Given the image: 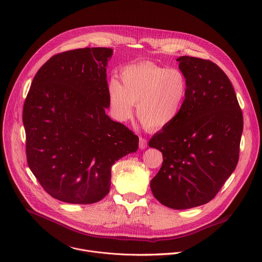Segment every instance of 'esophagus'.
Returning a JSON list of instances; mask_svg holds the SVG:
<instances>
[{
  "label": "esophagus",
  "instance_id": "esophagus-1",
  "mask_svg": "<svg viewBox=\"0 0 262 262\" xmlns=\"http://www.w3.org/2000/svg\"><path fill=\"white\" fill-rule=\"evenodd\" d=\"M139 146H140V149H146L147 148V140L144 139V138H140V141H139Z\"/></svg>",
  "mask_w": 262,
  "mask_h": 262
}]
</instances>
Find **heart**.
I'll return each instance as SVG.
<instances>
[{
    "label": "heart",
    "instance_id": "1",
    "mask_svg": "<svg viewBox=\"0 0 262 262\" xmlns=\"http://www.w3.org/2000/svg\"><path fill=\"white\" fill-rule=\"evenodd\" d=\"M120 78L121 84L111 79L108 85L110 109L117 120L129 119L134 105L139 120L149 129L163 128L179 117L189 89L181 70L138 63L123 67Z\"/></svg>",
    "mask_w": 262,
    "mask_h": 262
}]
</instances>
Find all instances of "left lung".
<instances>
[{
    "label": "left lung",
    "instance_id": "left-lung-1",
    "mask_svg": "<svg viewBox=\"0 0 262 262\" xmlns=\"http://www.w3.org/2000/svg\"><path fill=\"white\" fill-rule=\"evenodd\" d=\"M188 95L179 117L149 141L163 162L150 183L154 197L172 209L208 203L234 172L243 114L227 74L213 62L182 56Z\"/></svg>",
    "mask_w": 262,
    "mask_h": 262
}]
</instances>
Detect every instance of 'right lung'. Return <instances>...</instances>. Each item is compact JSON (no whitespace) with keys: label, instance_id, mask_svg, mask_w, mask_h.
Instances as JSON below:
<instances>
[{"label":"right lung","instance_id":"add662e5","mask_svg":"<svg viewBox=\"0 0 262 262\" xmlns=\"http://www.w3.org/2000/svg\"><path fill=\"white\" fill-rule=\"evenodd\" d=\"M113 50L84 48L50 58L23 106L27 163L43 190L70 204H92L110 189L111 167L139 137L105 112Z\"/></svg>","mask_w":262,"mask_h":262}]
</instances>
